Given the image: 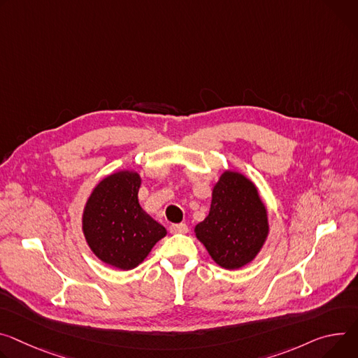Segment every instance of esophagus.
I'll use <instances>...</instances> for the list:
<instances>
[{
    "mask_svg": "<svg viewBox=\"0 0 358 358\" xmlns=\"http://www.w3.org/2000/svg\"><path fill=\"white\" fill-rule=\"evenodd\" d=\"M170 231L173 234H185L188 231V225L185 222H180V224H171L170 225Z\"/></svg>",
    "mask_w": 358,
    "mask_h": 358,
    "instance_id": "esophagus-1",
    "label": "esophagus"
}]
</instances>
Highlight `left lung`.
I'll use <instances>...</instances> for the list:
<instances>
[{"mask_svg": "<svg viewBox=\"0 0 358 358\" xmlns=\"http://www.w3.org/2000/svg\"><path fill=\"white\" fill-rule=\"evenodd\" d=\"M267 234V210L255 185L225 171L213 189L208 215L196 227L197 238L218 266L237 270L252 262Z\"/></svg>", "mask_w": 358, "mask_h": 358, "instance_id": "1", "label": "left lung"}]
</instances>
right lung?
I'll use <instances>...</instances> for the list:
<instances>
[{"label": "right lung", "mask_w": 358, "mask_h": 358, "mask_svg": "<svg viewBox=\"0 0 358 358\" xmlns=\"http://www.w3.org/2000/svg\"><path fill=\"white\" fill-rule=\"evenodd\" d=\"M141 178L120 171L104 178L90 196L83 214L85 240L101 262L120 270L136 268L167 234L138 203Z\"/></svg>", "instance_id": "obj_1"}]
</instances>
